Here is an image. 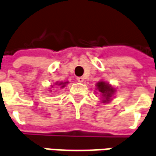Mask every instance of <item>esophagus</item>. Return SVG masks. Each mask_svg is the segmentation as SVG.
<instances>
[{"label":"esophagus","instance_id":"1","mask_svg":"<svg viewBox=\"0 0 156 156\" xmlns=\"http://www.w3.org/2000/svg\"><path fill=\"white\" fill-rule=\"evenodd\" d=\"M77 80H78V82L82 83L83 82V77H78V78H77Z\"/></svg>","mask_w":156,"mask_h":156}]
</instances>
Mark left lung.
<instances>
[{"instance_id": "1", "label": "left lung", "mask_w": 156, "mask_h": 156, "mask_svg": "<svg viewBox=\"0 0 156 156\" xmlns=\"http://www.w3.org/2000/svg\"><path fill=\"white\" fill-rule=\"evenodd\" d=\"M96 86L97 90L101 93V97H103V100H102L103 102H108V101H110V98L112 97V96L115 92V90L114 88L109 83L104 82V81L98 82L96 83Z\"/></svg>"}]
</instances>
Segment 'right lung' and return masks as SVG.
Wrapping results in <instances>:
<instances>
[{
  "label": "right lung",
  "mask_w": 156,
  "mask_h": 156,
  "mask_svg": "<svg viewBox=\"0 0 156 156\" xmlns=\"http://www.w3.org/2000/svg\"><path fill=\"white\" fill-rule=\"evenodd\" d=\"M67 83H68V82H64V83L60 82L59 83H56V84H57V85H59V86H60L61 88H64V87L66 86V84H67Z\"/></svg>",
  "instance_id": "right-lung-1"
}]
</instances>
